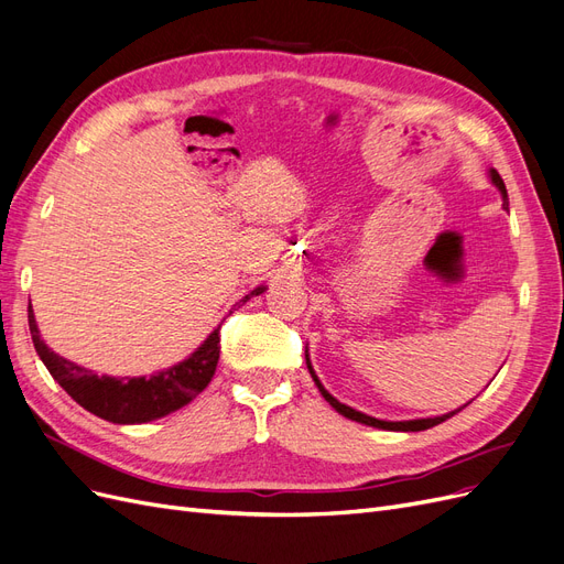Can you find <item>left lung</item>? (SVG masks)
Instances as JSON below:
<instances>
[{"label":"left lung","mask_w":564,"mask_h":564,"mask_svg":"<svg viewBox=\"0 0 564 564\" xmlns=\"http://www.w3.org/2000/svg\"><path fill=\"white\" fill-rule=\"evenodd\" d=\"M489 180H492V185L501 192V198H503V208H508V194H506V185H503V180H501V175L495 171V169H489ZM306 356V368H308V375H312V379H314V384L318 387V391H321V395L325 398V401H328L339 414H344L347 416V420H351V422H358V424H366V426H375V429H384V431H426V429H431V426H438V424H443L445 420H449V416H454L457 414L459 410H464L470 401H474V398H470V401L466 403V405H462V408H457V410H452V412H447V414H441V416H424V420H408V422H387V420H377V416H370V414H362V412H358V410H354V408H349V405H344V403H339L337 398L333 395V393H328V389H325L323 384H321V379H318V375L314 372V368H312V360H308V351L304 354Z\"/></svg>","instance_id":"1"}]
</instances>
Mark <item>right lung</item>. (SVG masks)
Segmentation results:
<instances>
[{"mask_svg": "<svg viewBox=\"0 0 564 564\" xmlns=\"http://www.w3.org/2000/svg\"><path fill=\"white\" fill-rule=\"evenodd\" d=\"M264 290L267 285L252 288L239 304H246L250 297L262 295ZM28 323L34 349H37L51 377L56 379L84 410L94 412L100 420H107L112 424L154 422L180 408H185L210 384L217 368V358H220V325H217L194 354L156 375H96L94 370L82 368L77 362H72L46 347V341L40 335L37 321H34L32 304L28 306Z\"/></svg>", "mask_w": 564, "mask_h": 564, "instance_id": "right-lung-1", "label": "right lung"}]
</instances>
